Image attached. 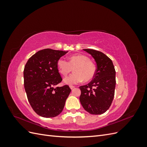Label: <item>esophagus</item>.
<instances>
[{
  "label": "esophagus",
  "instance_id": "1",
  "mask_svg": "<svg viewBox=\"0 0 147 147\" xmlns=\"http://www.w3.org/2000/svg\"><path fill=\"white\" fill-rule=\"evenodd\" d=\"M70 88L71 90H73V89L75 88V86H72V85H70Z\"/></svg>",
  "mask_w": 147,
  "mask_h": 147
}]
</instances>
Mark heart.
<instances>
[{"label":"heart","mask_w":147,"mask_h":147,"mask_svg":"<svg viewBox=\"0 0 147 147\" xmlns=\"http://www.w3.org/2000/svg\"><path fill=\"white\" fill-rule=\"evenodd\" d=\"M57 68L61 74L66 76L74 70V73L64 78V82L68 84H75L83 81L88 82L94 77L96 66L86 56L74 55L70 57L69 62L64 58L59 59L57 62Z\"/></svg>","instance_id":"b5f03b06"}]
</instances>
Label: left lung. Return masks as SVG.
Instances as JSON below:
<instances>
[{
  "label": "left lung",
  "instance_id": "1",
  "mask_svg": "<svg viewBox=\"0 0 147 147\" xmlns=\"http://www.w3.org/2000/svg\"><path fill=\"white\" fill-rule=\"evenodd\" d=\"M83 50L94 59L97 68L92 80L86 85L80 86V101L84 109L90 113L102 114L112 103L116 85V72L112 60L103 53L92 49Z\"/></svg>",
  "mask_w": 147,
  "mask_h": 147
}]
</instances>
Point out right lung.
I'll list each match as a JSON object with an SVG mask.
<instances>
[{
	"label": "right lung",
	"mask_w": 147,
	"mask_h": 147,
	"mask_svg": "<svg viewBox=\"0 0 147 147\" xmlns=\"http://www.w3.org/2000/svg\"><path fill=\"white\" fill-rule=\"evenodd\" d=\"M68 51L47 48L31 56L24 69V84L34 112L45 118L55 117L63 111L71 91L68 85L56 87L63 80L57 62Z\"/></svg>",
	"instance_id": "add662e5"
}]
</instances>
